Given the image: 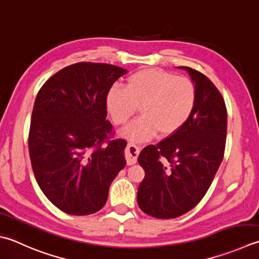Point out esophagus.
Here are the masks:
<instances>
[{
  "label": "esophagus",
  "instance_id": "34e87169",
  "mask_svg": "<svg viewBox=\"0 0 259 259\" xmlns=\"http://www.w3.org/2000/svg\"><path fill=\"white\" fill-rule=\"evenodd\" d=\"M125 159H126V164L129 166L136 164L137 161V157L139 155V148L137 146L133 144H128L125 148Z\"/></svg>",
  "mask_w": 259,
  "mask_h": 259
}]
</instances>
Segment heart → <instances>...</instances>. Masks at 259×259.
I'll return each instance as SVG.
<instances>
[{"label":"heart","instance_id":"obj_1","mask_svg":"<svg viewBox=\"0 0 259 259\" xmlns=\"http://www.w3.org/2000/svg\"><path fill=\"white\" fill-rule=\"evenodd\" d=\"M195 104L193 82L159 68L138 70L126 78L124 89L113 86L105 95V109L116 125L129 121L140 106L143 115L123 130L133 141L147 140L158 131L175 134L189 121Z\"/></svg>","mask_w":259,"mask_h":259}]
</instances>
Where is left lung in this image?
<instances>
[{"label": "left lung", "instance_id": "8db88e82", "mask_svg": "<svg viewBox=\"0 0 259 259\" xmlns=\"http://www.w3.org/2000/svg\"><path fill=\"white\" fill-rule=\"evenodd\" d=\"M196 90L189 121L168 138L141 150L145 170L137 202L148 215L173 219L193 209L209 190L224 158L227 136L225 100L211 80L185 66Z\"/></svg>", "mask_w": 259, "mask_h": 259}]
</instances>
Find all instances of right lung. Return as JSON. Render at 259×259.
<instances>
[{"instance_id": "right-lung-1", "label": "right lung", "mask_w": 259, "mask_h": 259, "mask_svg": "<svg viewBox=\"0 0 259 259\" xmlns=\"http://www.w3.org/2000/svg\"><path fill=\"white\" fill-rule=\"evenodd\" d=\"M126 69L77 63L60 69L38 92L29 133L33 174L47 199L73 215L98 212L125 166V140L112 131L105 95Z\"/></svg>"}]
</instances>
